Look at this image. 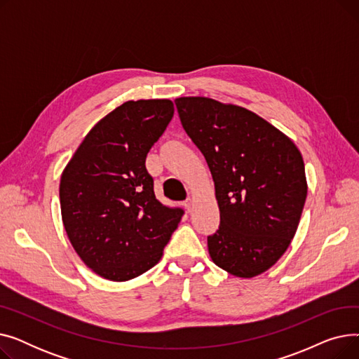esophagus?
<instances>
[{
  "instance_id": "obj_1",
  "label": "esophagus",
  "mask_w": 359,
  "mask_h": 359,
  "mask_svg": "<svg viewBox=\"0 0 359 359\" xmlns=\"http://www.w3.org/2000/svg\"><path fill=\"white\" fill-rule=\"evenodd\" d=\"M183 205H184V208H186V211H187V212H191V210H192V206H194V202H192V199H191V198H189V199H186Z\"/></svg>"
}]
</instances>
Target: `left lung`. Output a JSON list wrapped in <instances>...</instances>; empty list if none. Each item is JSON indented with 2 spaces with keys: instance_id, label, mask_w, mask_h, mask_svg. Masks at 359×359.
<instances>
[{
  "instance_id": "obj_1",
  "label": "left lung",
  "mask_w": 359,
  "mask_h": 359,
  "mask_svg": "<svg viewBox=\"0 0 359 359\" xmlns=\"http://www.w3.org/2000/svg\"><path fill=\"white\" fill-rule=\"evenodd\" d=\"M180 122L211 170L219 227L217 266L238 278L271 269L291 244L307 198L299 149L255 111L210 97H177Z\"/></svg>"
}]
</instances>
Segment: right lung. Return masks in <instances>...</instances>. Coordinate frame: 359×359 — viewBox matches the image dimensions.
I'll return each mask as SVG.
<instances>
[{"label": "right lung", "mask_w": 359, "mask_h": 359, "mask_svg": "<svg viewBox=\"0 0 359 359\" xmlns=\"http://www.w3.org/2000/svg\"><path fill=\"white\" fill-rule=\"evenodd\" d=\"M173 115L168 99L125 102L91 128L64 168V229L80 259L104 279L129 280L157 265L182 219V210L156 199L145 168Z\"/></svg>", "instance_id": "1"}]
</instances>
